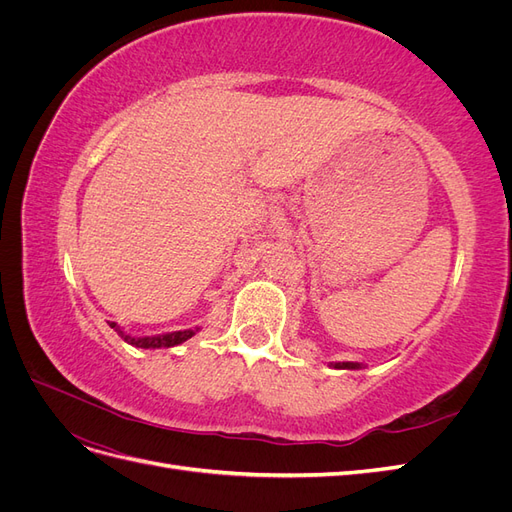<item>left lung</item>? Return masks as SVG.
<instances>
[{"mask_svg": "<svg viewBox=\"0 0 512 512\" xmlns=\"http://www.w3.org/2000/svg\"><path fill=\"white\" fill-rule=\"evenodd\" d=\"M333 367H335V369H361L363 365H361V363H350V361H346V363H333Z\"/></svg>", "mask_w": 512, "mask_h": 512, "instance_id": "left-lung-1", "label": "left lung"}]
</instances>
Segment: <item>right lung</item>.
I'll return each instance as SVG.
<instances>
[{
	"instance_id": "add662e5",
	"label": "right lung",
	"mask_w": 512,
	"mask_h": 512,
	"mask_svg": "<svg viewBox=\"0 0 512 512\" xmlns=\"http://www.w3.org/2000/svg\"><path fill=\"white\" fill-rule=\"evenodd\" d=\"M111 329L117 331V335L128 342L130 346L136 348H170V346H179L183 342H188L192 335H196L198 329H185V331H175V333H162V335H151V337H132L128 333H123L117 322H111Z\"/></svg>"
}]
</instances>
